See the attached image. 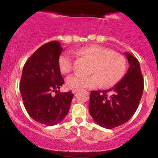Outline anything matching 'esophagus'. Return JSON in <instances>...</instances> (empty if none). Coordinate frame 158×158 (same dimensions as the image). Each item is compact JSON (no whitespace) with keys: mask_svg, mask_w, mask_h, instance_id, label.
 <instances>
[{"mask_svg":"<svg viewBox=\"0 0 158 158\" xmlns=\"http://www.w3.org/2000/svg\"><path fill=\"white\" fill-rule=\"evenodd\" d=\"M77 91H78V90H77V89H73V90H72V93H73V94L77 93Z\"/></svg>","mask_w":158,"mask_h":158,"instance_id":"obj_1","label":"esophagus"}]
</instances>
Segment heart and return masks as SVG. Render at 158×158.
<instances>
[{"instance_id":"heart-1","label":"heart","mask_w":158,"mask_h":158,"mask_svg":"<svg viewBox=\"0 0 158 158\" xmlns=\"http://www.w3.org/2000/svg\"><path fill=\"white\" fill-rule=\"evenodd\" d=\"M75 54L92 59L89 72L91 75L73 74L66 79L69 89L96 88L102 85L108 88L117 84L126 72L125 58L106 47L92 44L76 50ZM73 56L70 52H64L59 58V68L62 73H70L73 69Z\"/></svg>"}]
</instances>
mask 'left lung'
<instances>
[{
    "label": "left lung",
    "mask_w": 158,
    "mask_h": 158,
    "mask_svg": "<svg viewBox=\"0 0 158 158\" xmlns=\"http://www.w3.org/2000/svg\"><path fill=\"white\" fill-rule=\"evenodd\" d=\"M125 55L129 68L123 79L110 89L92 90L90 94V114L98 125L108 129L131 118L138 108L144 88L138 60L128 52Z\"/></svg>",
    "instance_id": "8db88e82"
}]
</instances>
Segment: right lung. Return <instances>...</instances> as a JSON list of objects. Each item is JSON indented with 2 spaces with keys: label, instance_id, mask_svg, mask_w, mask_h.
Returning a JSON list of instances; mask_svg holds the SVG:
<instances>
[{
  "label": "right lung",
  "instance_id": "add662e5",
  "mask_svg": "<svg viewBox=\"0 0 158 158\" xmlns=\"http://www.w3.org/2000/svg\"><path fill=\"white\" fill-rule=\"evenodd\" d=\"M63 48L57 41L41 46L29 58L23 68L20 91L30 117L36 122L51 126L63 120L73 99L71 91L52 96L64 81L59 68Z\"/></svg>",
  "mask_w": 158,
  "mask_h": 158
}]
</instances>
